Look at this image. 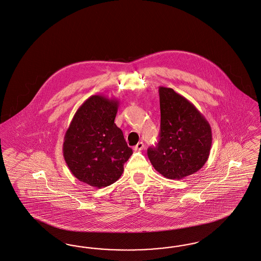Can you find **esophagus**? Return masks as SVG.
I'll return each mask as SVG.
<instances>
[{
	"label": "esophagus",
	"instance_id": "esophagus-1",
	"mask_svg": "<svg viewBox=\"0 0 261 261\" xmlns=\"http://www.w3.org/2000/svg\"><path fill=\"white\" fill-rule=\"evenodd\" d=\"M144 143H143V142H140V143H138V144H136L135 146H134V150H135V151H141V150L144 149Z\"/></svg>",
	"mask_w": 261,
	"mask_h": 261
}]
</instances>
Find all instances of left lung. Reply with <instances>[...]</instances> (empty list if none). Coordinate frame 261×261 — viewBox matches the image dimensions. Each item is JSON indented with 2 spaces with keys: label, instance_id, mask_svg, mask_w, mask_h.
I'll list each match as a JSON object with an SVG mask.
<instances>
[{
  "label": "left lung",
  "instance_id": "8db88e82",
  "mask_svg": "<svg viewBox=\"0 0 261 261\" xmlns=\"http://www.w3.org/2000/svg\"><path fill=\"white\" fill-rule=\"evenodd\" d=\"M161 125L156 146L147 149L153 168L169 179H182L206 163L212 144L211 126L188 99L159 87Z\"/></svg>",
  "mask_w": 261,
  "mask_h": 261
}]
</instances>
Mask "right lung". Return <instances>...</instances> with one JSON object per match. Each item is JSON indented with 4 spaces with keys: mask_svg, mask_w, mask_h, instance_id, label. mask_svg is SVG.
<instances>
[{
    "mask_svg": "<svg viewBox=\"0 0 261 261\" xmlns=\"http://www.w3.org/2000/svg\"><path fill=\"white\" fill-rule=\"evenodd\" d=\"M118 106L116 98L91 95L75 113L63 139V157L72 174L98 189L121 176L133 153L115 123Z\"/></svg>",
    "mask_w": 261,
    "mask_h": 261,
    "instance_id": "add662e5",
    "label": "right lung"
}]
</instances>
